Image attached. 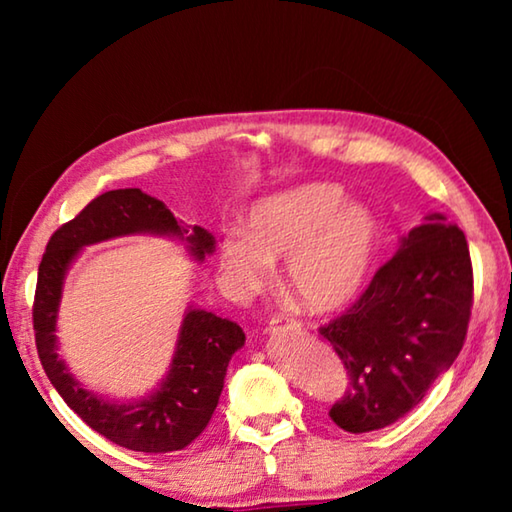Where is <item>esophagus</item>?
<instances>
[{"mask_svg": "<svg viewBox=\"0 0 512 512\" xmlns=\"http://www.w3.org/2000/svg\"><path fill=\"white\" fill-rule=\"evenodd\" d=\"M302 325L300 320H296L293 316H273L271 323H268V332L271 334H282V332H298Z\"/></svg>", "mask_w": 512, "mask_h": 512, "instance_id": "34e87169", "label": "esophagus"}]
</instances>
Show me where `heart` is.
I'll list each match as a JSON object with an SVG mask.
<instances>
[{"label":"heart","instance_id":"obj_1","mask_svg":"<svg viewBox=\"0 0 512 512\" xmlns=\"http://www.w3.org/2000/svg\"><path fill=\"white\" fill-rule=\"evenodd\" d=\"M379 248L370 207L348 201L334 183H307L259 201L248 232H225L219 266L235 296L271 282L273 259L287 255V282L307 307L325 311L352 300L366 284Z\"/></svg>","mask_w":512,"mask_h":512}]
</instances>
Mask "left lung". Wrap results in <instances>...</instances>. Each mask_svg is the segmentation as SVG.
Listing matches in <instances>:
<instances>
[{
    "label": "left lung",
    "instance_id": "obj_1",
    "mask_svg": "<svg viewBox=\"0 0 512 512\" xmlns=\"http://www.w3.org/2000/svg\"><path fill=\"white\" fill-rule=\"evenodd\" d=\"M474 273L467 239L443 214L402 239L361 296L320 325L348 370L329 418L366 433L404 418L461 352L472 316Z\"/></svg>",
    "mask_w": 512,
    "mask_h": 512
}]
</instances>
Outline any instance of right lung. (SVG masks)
Returning a JSON list of instances; mask_svg holds the SVG:
<instances>
[{"label": "right lung", "mask_w": 512, "mask_h": 512, "mask_svg": "<svg viewBox=\"0 0 512 512\" xmlns=\"http://www.w3.org/2000/svg\"><path fill=\"white\" fill-rule=\"evenodd\" d=\"M131 232L183 237L196 259L214 250L210 232L201 225L183 228L162 201L140 189H115L97 196L72 221L60 225L42 255L33 298L36 348L60 397L103 438L133 452H178L201 436L219 404L228 363L246 341L244 329L235 320L203 309L189 311L180 327L169 377L158 393L135 404H112L85 391L56 354L54 329L65 268L79 248Z\"/></svg>", "instance_id": "right-lung-1"}]
</instances>
